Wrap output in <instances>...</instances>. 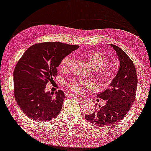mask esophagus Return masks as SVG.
Listing matches in <instances>:
<instances>
[{
	"label": "esophagus",
	"mask_w": 151,
	"mask_h": 151,
	"mask_svg": "<svg viewBox=\"0 0 151 151\" xmlns=\"http://www.w3.org/2000/svg\"><path fill=\"white\" fill-rule=\"evenodd\" d=\"M71 96H72V97H74V98L77 99H81L80 96H77V95H76V94H73V93H72V94H71Z\"/></svg>",
	"instance_id": "34e87169"
}]
</instances>
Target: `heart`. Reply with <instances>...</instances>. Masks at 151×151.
<instances>
[{"label":"heart","mask_w":151,"mask_h":151,"mask_svg":"<svg viewBox=\"0 0 151 151\" xmlns=\"http://www.w3.org/2000/svg\"><path fill=\"white\" fill-rule=\"evenodd\" d=\"M83 57L93 68L97 69V76L101 80L109 82L112 80L114 77L113 71L108 63V58L104 53L97 50H88L83 54ZM73 62L72 55H67L62 59L60 62V67L62 70H70ZM93 86L91 81L86 79H73L67 83V86L74 92L83 93L86 89Z\"/></svg>","instance_id":"obj_1"}]
</instances>
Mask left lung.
Instances as JSON below:
<instances>
[{"label": "left lung", "mask_w": 151, "mask_h": 151, "mask_svg": "<svg viewBox=\"0 0 151 151\" xmlns=\"http://www.w3.org/2000/svg\"><path fill=\"white\" fill-rule=\"evenodd\" d=\"M109 45L119 57V72L109 89L97 95L100 99L106 100V104L99 106L93 114L85 116L86 121L101 128L110 127L126 116L135 101L138 83L136 70L131 58L120 47Z\"/></svg>", "instance_id": "obj_1"}]
</instances>
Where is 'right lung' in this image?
Segmentation results:
<instances>
[{
    "label": "right lung",
    "mask_w": 151,
    "mask_h": 151,
    "mask_svg": "<svg viewBox=\"0 0 151 151\" xmlns=\"http://www.w3.org/2000/svg\"><path fill=\"white\" fill-rule=\"evenodd\" d=\"M79 47L60 42L35 44L28 48L15 65L13 72L14 96L27 117L37 121L55 119L61 111L65 93L45 92L46 84L58 75L62 59Z\"/></svg>",
    "instance_id": "right-lung-1"
}]
</instances>
